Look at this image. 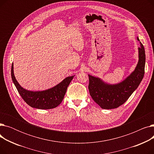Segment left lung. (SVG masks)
Masks as SVG:
<instances>
[{
	"mask_svg": "<svg viewBox=\"0 0 154 154\" xmlns=\"http://www.w3.org/2000/svg\"><path fill=\"white\" fill-rule=\"evenodd\" d=\"M137 40L140 41L139 37ZM139 62L131 74L122 82L108 84L99 77L88 75V91L93 100L104 109H112L124 104L139 87L145 73V54L144 47L140 42Z\"/></svg>",
	"mask_w": 154,
	"mask_h": 154,
	"instance_id": "left-lung-1",
	"label": "left lung"
}]
</instances>
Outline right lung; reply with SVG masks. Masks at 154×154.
<instances>
[{
	"label": "right lung",
	"instance_id": "right-lung-1",
	"mask_svg": "<svg viewBox=\"0 0 154 154\" xmlns=\"http://www.w3.org/2000/svg\"><path fill=\"white\" fill-rule=\"evenodd\" d=\"M11 76L12 81L23 99L30 107L38 109H51L57 107L62 102L67 88L74 75L67 77L55 87L43 91H30L22 88L16 80L12 64Z\"/></svg>",
	"mask_w": 154,
	"mask_h": 154
}]
</instances>
